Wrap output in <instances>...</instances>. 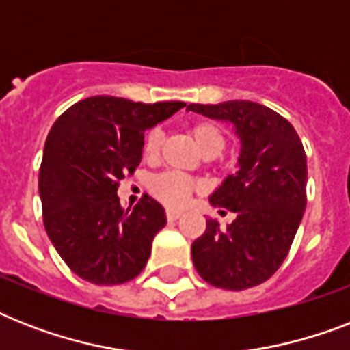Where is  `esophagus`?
Segmentation results:
<instances>
[{
    "mask_svg": "<svg viewBox=\"0 0 350 350\" xmlns=\"http://www.w3.org/2000/svg\"><path fill=\"white\" fill-rule=\"evenodd\" d=\"M181 211H176V208H167V219H169V221H176V219L180 218L181 216Z\"/></svg>",
    "mask_w": 350,
    "mask_h": 350,
    "instance_id": "1",
    "label": "esophagus"
}]
</instances>
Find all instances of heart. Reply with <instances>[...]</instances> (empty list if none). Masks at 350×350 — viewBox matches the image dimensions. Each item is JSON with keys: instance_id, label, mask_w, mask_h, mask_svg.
<instances>
[{"instance_id": "b5f03b06", "label": "heart", "mask_w": 350, "mask_h": 350, "mask_svg": "<svg viewBox=\"0 0 350 350\" xmlns=\"http://www.w3.org/2000/svg\"><path fill=\"white\" fill-rule=\"evenodd\" d=\"M191 134L203 154H218L225 145L224 132L213 121H196V123H192ZM161 143H163L161 131L152 129L145 137V143H143V158L148 159V161H154L158 158ZM196 181L189 178V176L180 174V172H163V174L156 176L150 181L152 196L158 198L159 202L167 205V207H183L189 202V198L196 192Z\"/></svg>"}]
</instances>
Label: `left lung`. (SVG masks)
I'll return each instance as SVG.
<instances>
[{"mask_svg":"<svg viewBox=\"0 0 350 350\" xmlns=\"http://www.w3.org/2000/svg\"><path fill=\"white\" fill-rule=\"evenodd\" d=\"M187 111L232 123L241 142L238 170L208 202L236 219L207 229L192 243V263L213 287L245 291L267 282L287 258L307 205V156L283 116L254 101L192 103Z\"/></svg>","mask_w":350,"mask_h":350,"instance_id":"left-lung-1","label":"left lung"}]
</instances>
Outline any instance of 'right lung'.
Instances as JSON below:
<instances>
[{
	"mask_svg": "<svg viewBox=\"0 0 350 350\" xmlns=\"http://www.w3.org/2000/svg\"><path fill=\"white\" fill-rule=\"evenodd\" d=\"M183 107L92 96L52 125L38 181L43 224L74 274L120 285L145 269L154 236L167 224L165 211L147 194L123 208L118 187L142 161L145 131Z\"/></svg>",
	"mask_w": 350,
	"mask_h": 350,
	"instance_id": "1",
	"label": "right lung"
}]
</instances>
